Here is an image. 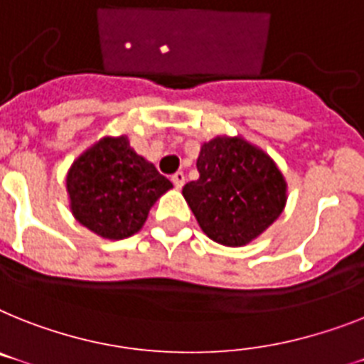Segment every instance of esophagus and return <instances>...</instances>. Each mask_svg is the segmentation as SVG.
Returning <instances> with one entry per match:
<instances>
[{"mask_svg":"<svg viewBox=\"0 0 364 364\" xmlns=\"http://www.w3.org/2000/svg\"><path fill=\"white\" fill-rule=\"evenodd\" d=\"M173 184L176 186V188H182V186L186 184V176H184V173H175V175H173Z\"/></svg>","mask_w":364,"mask_h":364,"instance_id":"34e87169","label":"esophagus"}]
</instances>
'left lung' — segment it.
<instances>
[{
	"label": "left lung",
	"instance_id": "left-lung-1",
	"mask_svg": "<svg viewBox=\"0 0 364 364\" xmlns=\"http://www.w3.org/2000/svg\"><path fill=\"white\" fill-rule=\"evenodd\" d=\"M199 180L182 189L210 240L242 247L283 214L287 182L275 161L243 137L218 135L200 146Z\"/></svg>",
	"mask_w": 364,
	"mask_h": 364
}]
</instances>
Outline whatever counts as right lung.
<instances>
[{"instance_id":"1","label":"right lung","mask_w":364,"mask_h":364,"mask_svg":"<svg viewBox=\"0 0 364 364\" xmlns=\"http://www.w3.org/2000/svg\"><path fill=\"white\" fill-rule=\"evenodd\" d=\"M171 188V180L137 154L126 135L102 137L67 175L72 215L106 240L139 232L150 208Z\"/></svg>"}]
</instances>
